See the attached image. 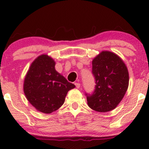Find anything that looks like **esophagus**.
I'll return each instance as SVG.
<instances>
[{
    "instance_id": "obj_1",
    "label": "esophagus",
    "mask_w": 149,
    "mask_h": 149,
    "mask_svg": "<svg viewBox=\"0 0 149 149\" xmlns=\"http://www.w3.org/2000/svg\"><path fill=\"white\" fill-rule=\"evenodd\" d=\"M75 85H76V88H80V86H81V84H79V83H75Z\"/></svg>"
}]
</instances>
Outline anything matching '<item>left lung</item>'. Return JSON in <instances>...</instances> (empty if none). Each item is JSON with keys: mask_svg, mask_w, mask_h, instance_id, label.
Returning a JSON list of instances; mask_svg holds the SVG:
<instances>
[{"mask_svg": "<svg viewBox=\"0 0 149 149\" xmlns=\"http://www.w3.org/2000/svg\"><path fill=\"white\" fill-rule=\"evenodd\" d=\"M95 90L86 94L88 107L100 112L115 109L124 97L129 84L128 70L115 53L102 51L92 61Z\"/></svg>", "mask_w": 149, "mask_h": 149, "instance_id": "1", "label": "left lung"}]
</instances>
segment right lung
Masks as SVG:
<instances>
[{"mask_svg": "<svg viewBox=\"0 0 149 149\" xmlns=\"http://www.w3.org/2000/svg\"><path fill=\"white\" fill-rule=\"evenodd\" d=\"M55 62L47 55L37 57L30 65L24 81V92L40 112L49 114L59 109L74 84L56 71Z\"/></svg>", "mask_w": 149, "mask_h": 149, "instance_id": "add662e5", "label": "right lung"}]
</instances>
